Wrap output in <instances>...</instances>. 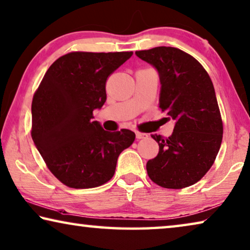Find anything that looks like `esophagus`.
<instances>
[{"instance_id":"1","label":"esophagus","mask_w":250,"mask_h":250,"mask_svg":"<svg viewBox=\"0 0 250 250\" xmlns=\"http://www.w3.org/2000/svg\"><path fill=\"white\" fill-rule=\"evenodd\" d=\"M136 137H137V139H146V138H148V134L146 133H144V132H139V131H137L136 132Z\"/></svg>"}]
</instances>
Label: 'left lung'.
Segmentation results:
<instances>
[{"label":"left lung","mask_w":250,"mask_h":250,"mask_svg":"<svg viewBox=\"0 0 250 250\" xmlns=\"http://www.w3.org/2000/svg\"><path fill=\"white\" fill-rule=\"evenodd\" d=\"M136 54L157 69L159 108L175 120L170 137L151 134L159 153L146 162V172L160 187H189L211 168L223 140V120L211 79L195 58L177 47L158 46Z\"/></svg>","instance_id":"obj_1"}]
</instances>
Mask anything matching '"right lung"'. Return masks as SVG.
Wrapping results in <instances>:
<instances>
[{
  "mask_svg": "<svg viewBox=\"0 0 250 250\" xmlns=\"http://www.w3.org/2000/svg\"><path fill=\"white\" fill-rule=\"evenodd\" d=\"M133 52H71L43 77L32 100L31 136L50 171L70 188L108 182L118 157L133 144L131 130L108 132L93 121L106 100L109 75Z\"/></svg>",
  "mask_w": 250,
  "mask_h": 250,
  "instance_id": "obj_1",
  "label": "right lung"
}]
</instances>
